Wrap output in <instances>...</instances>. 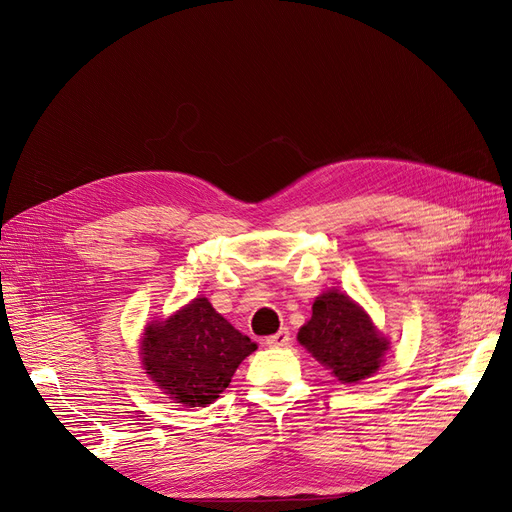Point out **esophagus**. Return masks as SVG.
Instances as JSON below:
<instances>
[{"label": "esophagus", "instance_id": "obj_1", "mask_svg": "<svg viewBox=\"0 0 512 512\" xmlns=\"http://www.w3.org/2000/svg\"><path fill=\"white\" fill-rule=\"evenodd\" d=\"M265 344L270 348H282V346H288L290 344V332L286 328H282L280 332H276L274 336H267L265 338Z\"/></svg>", "mask_w": 512, "mask_h": 512}]
</instances>
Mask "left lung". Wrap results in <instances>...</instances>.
Masks as SVG:
<instances>
[{
  "mask_svg": "<svg viewBox=\"0 0 512 512\" xmlns=\"http://www.w3.org/2000/svg\"><path fill=\"white\" fill-rule=\"evenodd\" d=\"M299 342L344 384H357L380 369L388 340L371 319L338 290L313 303V315L299 330Z\"/></svg>",
  "mask_w": 512,
  "mask_h": 512,
  "instance_id": "1",
  "label": "left lung"
}]
</instances>
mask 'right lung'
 Wrapping results in <instances>:
<instances>
[{
  "label": "right lung",
  "mask_w": 512,
  "mask_h": 512,
  "mask_svg": "<svg viewBox=\"0 0 512 512\" xmlns=\"http://www.w3.org/2000/svg\"><path fill=\"white\" fill-rule=\"evenodd\" d=\"M255 348L207 299H195L145 330L141 355L151 380L170 398L184 407H205L228 388L236 367Z\"/></svg>",
  "instance_id": "right-lung-1"
}]
</instances>
